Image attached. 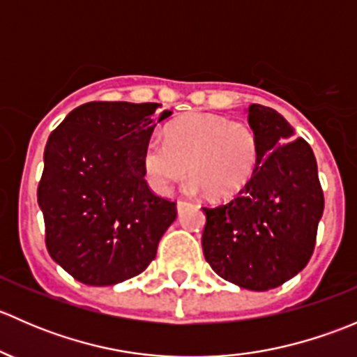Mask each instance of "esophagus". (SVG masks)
I'll return each mask as SVG.
<instances>
[{
	"mask_svg": "<svg viewBox=\"0 0 357 357\" xmlns=\"http://www.w3.org/2000/svg\"><path fill=\"white\" fill-rule=\"evenodd\" d=\"M188 202H178V204H176V208H178V212H181L183 211V208H185V207H188Z\"/></svg>",
	"mask_w": 357,
	"mask_h": 357,
	"instance_id": "1",
	"label": "esophagus"
}]
</instances>
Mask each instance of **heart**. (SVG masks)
<instances>
[{
  "instance_id": "obj_1",
  "label": "heart",
  "mask_w": 357,
  "mask_h": 357,
  "mask_svg": "<svg viewBox=\"0 0 357 357\" xmlns=\"http://www.w3.org/2000/svg\"><path fill=\"white\" fill-rule=\"evenodd\" d=\"M165 135L150 136L142 155L146 183L158 195L171 192L190 169L192 192L226 199L250 181L261 157L254 129L221 115L190 114L171 122Z\"/></svg>"
}]
</instances>
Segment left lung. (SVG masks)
<instances>
[{"instance_id": "8db88e82", "label": "left lung", "mask_w": 357, "mask_h": 357, "mask_svg": "<svg viewBox=\"0 0 357 357\" xmlns=\"http://www.w3.org/2000/svg\"><path fill=\"white\" fill-rule=\"evenodd\" d=\"M248 126L259 139L257 169L238 195L204 207L205 261L226 282L247 290L276 289L305 268L325 208L318 164L287 119L252 103Z\"/></svg>"}]
</instances>
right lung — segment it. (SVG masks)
Listing matches in <instances>:
<instances>
[{
	"mask_svg": "<svg viewBox=\"0 0 357 357\" xmlns=\"http://www.w3.org/2000/svg\"><path fill=\"white\" fill-rule=\"evenodd\" d=\"M158 103L89 102L50 135L38 204L46 248L56 264L91 287L145 271L174 222L176 204L150 192L145 143L171 112Z\"/></svg>",
	"mask_w": 357,
	"mask_h": 357,
	"instance_id": "obj_1",
	"label": "right lung"
}]
</instances>
